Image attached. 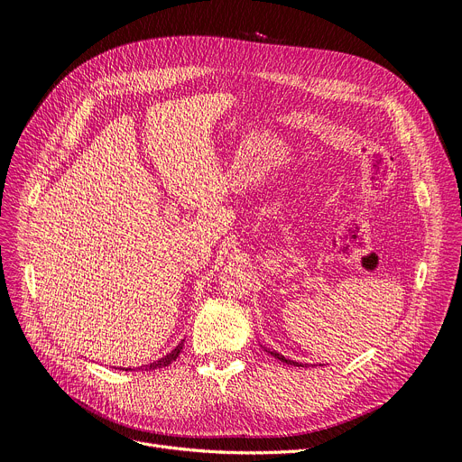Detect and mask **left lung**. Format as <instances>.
<instances>
[{
	"mask_svg": "<svg viewBox=\"0 0 462 462\" xmlns=\"http://www.w3.org/2000/svg\"><path fill=\"white\" fill-rule=\"evenodd\" d=\"M265 352H270V350H265ZM270 354H272L275 359H281L282 363H288V365H294V367H303L301 363H298V361H292V359H286L284 356H281V354H277V352H270ZM305 367H307V365H305Z\"/></svg>",
	"mask_w": 462,
	"mask_h": 462,
	"instance_id": "obj_1",
	"label": "left lung"
}]
</instances>
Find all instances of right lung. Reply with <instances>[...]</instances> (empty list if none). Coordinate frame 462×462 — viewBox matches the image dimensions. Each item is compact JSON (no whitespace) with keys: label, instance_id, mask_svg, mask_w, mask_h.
<instances>
[{"label":"right lung","instance_id":"obj_1","mask_svg":"<svg viewBox=\"0 0 462 462\" xmlns=\"http://www.w3.org/2000/svg\"><path fill=\"white\" fill-rule=\"evenodd\" d=\"M183 350V343H180L172 352L170 354H166L164 357H161L159 361H153V363H150V365H145L142 371H155V369H162V367H168L170 363L172 361H176L178 359V356H180V352Z\"/></svg>","mask_w":462,"mask_h":462}]
</instances>
